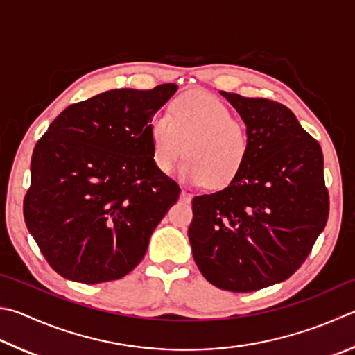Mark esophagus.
Returning a JSON list of instances; mask_svg holds the SVG:
<instances>
[{
  "mask_svg": "<svg viewBox=\"0 0 355 355\" xmlns=\"http://www.w3.org/2000/svg\"><path fill=\"white\" fill-rule=\"evenodd\" d=\"M180 198H182L183 200V202H191V198H192V196L189 194V192L188 191H184V189H182V194H180Z\"/></svg>",
  "mask_w": 355,
  "mask_h": 355,
  "instance_id": "1",
  "label": "esophagus"
}]
</instances>
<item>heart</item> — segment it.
I'll return each mask as SVG.
<instances>
[{
  "label": "heart",
  "mask_w": 355,
  "mask_h": 355,
  "mask_svg": "<svg viewBox=\"0 0 355 355\" xmlns=\"http://www.w3.org/2000/svg\"><path fill=\"white\" fill-rule=\"evenodd\" d=\"M152 159L157 169L169 173L178 158L180 177L192 184L225 188L239 175L250 153L248 128L231 118L220 99L205 93L184 94L173 102L171 116L157 113L147 124Z\"/></svg>",
  "instance_id": "heart-1"
}]
</instances>
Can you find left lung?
Returning a JSON list of instances; mask_svg holds the SVG:
<instances>
[{"mask_svg": "<svg viewBox=\"0 0 355 355\" xmlns=\"http://www.w3.org/2000/svg\"><path fill=\"white\" fill-rule=\"evenodd\" d=\"M248 128L250 153L227 188L192 198V256L212 286L254 292L290 278L329 216L323 152L279 102L220 92Z\"/></svg>", "mask_w": 355, "mask_h": 355, "instance_id": "8db88e82", "label": "left lung"}]
</instances>
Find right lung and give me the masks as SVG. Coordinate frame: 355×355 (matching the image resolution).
<instances>
[{
    "label": "right lung",
    "mask_w": 355,
    "mask_h": 355,
    "mask_svg": "<svg viewBox=\"0 0 355 355\" xmlns=\"http://www.w3.org/2000/svg\"><path fill=\"white\" fill-rule=\"evenodd\" d=\"M178 87L121 88L65 108L38 139L26 227L57 273L83 284L119 279L143 259L180 196L152 159L147 124Z\"/></svg>",
    "instance_id": "1"
}]
</instances>
